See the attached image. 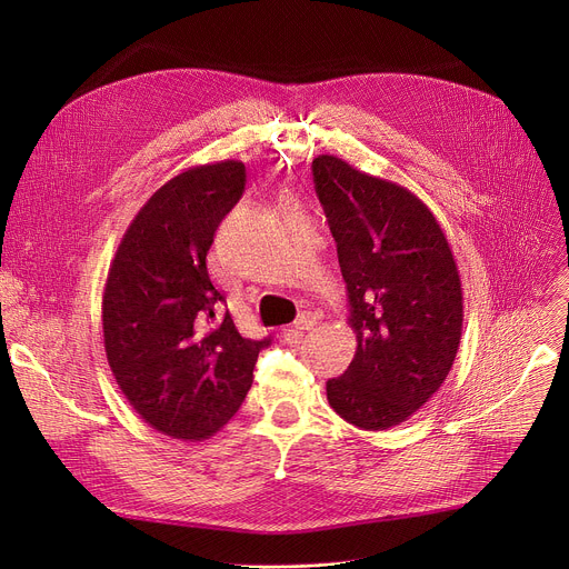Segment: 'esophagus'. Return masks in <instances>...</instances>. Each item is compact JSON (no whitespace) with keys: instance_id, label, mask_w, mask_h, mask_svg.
I'll use <instances>...</instances> for the list:
<instances>
[{"instance_id":"obj_1","label":"esophagus","mask_w":569,"mask_h":569,"mask_svg":"<svg viewBox=\"0 0 569 569\" xmlns=\"http://www.w3.org/2000/svg\"><path fill=\"white\" fill-rule=\"evenodd\" d=\"M317 315L315 312H310V310H303L297 319H295V331L297 333H306V331H310L315 323H317Z\"/></svg>"}]
</instances>
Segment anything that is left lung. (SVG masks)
<instances>
[{
  "mask_svg": "<svg viewBox=\"0 0 569 569\" xmlns=\"http://www.w3.org/2000/svg\"><path fill=\"white\" fill-rule=\"evenodd\" d=\"M338 242L356 356L327 382L331 408L360 430L408 421L452 369L463 321L459 270L435 213L396 182L336 154L312 159Z\"/></svg>",
  "mask_w": 569,
  "mask_h": 569,
  "instance_id": "left-lung-1",
  "label": "left lung"
}]
</instances>
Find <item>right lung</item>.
Segmentation results:
<instances>
[{"label": "right lung", "mask_w": 569, "mask_h": 569, "mask_svg": "<svg viewBox=\"0 0 569 569\" xmlns=\"http://www.w3.org/2000/svg\"><path fill=\"white\" fill-rule=\"evenodd\" d=\"M246 191L238 159L191 167L132 218L108 270L103 345L119 389L157 432L202 441L238 412L270 338H242L207 252Z\"/></svg>", "instance_id": "obj_1"}]
</instances>
